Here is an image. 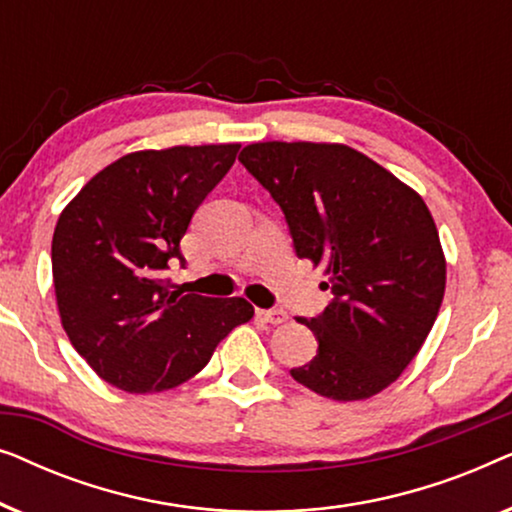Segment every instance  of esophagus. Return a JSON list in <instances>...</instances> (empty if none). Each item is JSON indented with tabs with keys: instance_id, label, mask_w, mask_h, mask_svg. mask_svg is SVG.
Instances as JSON below:
<instances>
[{
	"instance_id": "34e87169",
	"label": "esophagus",
	"mask_w": 512,
	"mask_h": 512,
	"mask_svg": "<svg viewBox=\"0 0 512 512\" xmlns=\"http://www.w3.org/2000/svg\"><path fill=\"white\" fill-rule=\"evenodd\" d=\"M258 317H261L263 321H268V324L277 326V324H284L286 319H289V314H286L284 310H258Z\"/></svg>"
}]
</instances>
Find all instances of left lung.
<instances>
[{
	"label": "left lung",
	"instance_id": "8db88e82",
	"mask_svg": "<svg viewBox=\"0 0 512 512\" xmlns=\"http://www.w3.org/2000/svg\"><path fill=\"white\" fill-rule=\"evenodd\" d=\"M240 163L282 207L298 258L324 265L333 300L312 319L317 356L291 377L333 401L387 389L415 359L445 293L429 207L345 144L261 142Z\"/></svg>",
	"mask_w": 512,
	"mask_h": 512
}]
</instances>
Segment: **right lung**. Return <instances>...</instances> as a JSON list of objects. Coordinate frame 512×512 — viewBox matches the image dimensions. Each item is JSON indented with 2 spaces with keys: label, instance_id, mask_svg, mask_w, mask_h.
<instances>
[{
  "label": "right lung",
  "instance_id": "1",
  "mask_svg": "<svg viewBox=\"0 0 512 512\" xmlns=\"http://www.w3.org/2000/svg\"><path fill=\"white\" fill-rule=\"evenodd\" d=\"M240 144L137 151L97 172L60 214L51 261L62 328L88 366L130 394L191 380L235 326L244 298L174 291L170 263L195 209Z\"/></svg>",
  "mask_w": 512,
  "mask_h": 512
}]
</instances>
